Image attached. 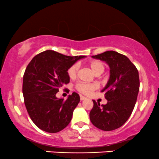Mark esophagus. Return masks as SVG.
Listing matches in <instances>:
<instances>
[{
	"mask_svg": "<svg viewBox=\"0 0 159 159\" xmlns=\"http://www.w3.org/2000/svg\"><path fill=\"white\" fill-rule=\"evenodd\" d=\"M80 99H81V101H83V100L87 99V98L84 97V96H80Z\"/></svg>",
	"mask_w": 159,
	"mask_h": 159,
	"instance_id": "1",
	"label": "esophagus"
}]
</instances>
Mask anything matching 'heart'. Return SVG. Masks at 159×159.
Segmentation results:
<instances>
[{"label":"heart","instance_id":"b5f03b06","mask_svg":"<svg viewBox=\"0 0 159 159\" xmlns=\"http://www.w3.org/2000/svg\"><path fill=\"white\" fill-rule=\"evenodd\" d=\"M90 67L92 72L96 75H101L104 72L105 69V66L103 63L99 61H94L90 63ZM78 70V65L73 64L69 67L67 73H68L69 77L70 78H74L76 77ZM76 88L78 91L82 93L88 94L95 89L97 88V85L95 84H84V83H78L76 85Z\"/></svg>","mask_w":159,"mask_h":159}]
</instances>
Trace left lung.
I'll use <instances>...</instances> for the list:
<instances>
[{
  "instance_id": "8db88e82",
  "label": "left lung",
  "mask_w": 159,
  "mask_h": 159,
  "mask_svg": "<svg viewBox=\"0 0 159 159\" xmlns=\"http://www.w3.org/2000/svg\"><path fill=\"white\" fill-rule=\"evenodd\" d=\"M93 58L105 61L110 68V77L101 92L107 102L101 106L93 102L90 119L96 127L112 131L121 127L132 114L139 92L138 71L126 56L107 51Z\"/></svg>"
}]
</instances>
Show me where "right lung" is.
Segmentation results:
<instances>
[{
    "mask_svg": "<svg viewBox=\"0 0 159 159\" xmlns=\"http://www.w3.org/2000/svg\"><path fill=\"white\" fill-rule=\"evenodd\" d=\"M85 57L48 50L36 55L27 65L22 86L25 107L30 119L41 130L57 133L70 123L80 102L79 95L72 93L64 101L56 93L69 82V67Z\"/></svg>",
    "mask_w": 159,
    "mask_h": 159,
    "instance_id": "right-lung-1",
    "label": "right lung"
}]
</instances>
